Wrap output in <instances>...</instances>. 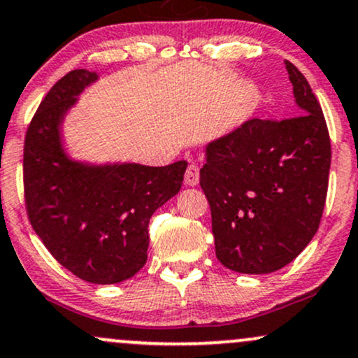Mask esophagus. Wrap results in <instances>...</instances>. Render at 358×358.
Returning <instances> with one entry per match:
<instances>
[{"label": "esophagus", "mask_w": 358, "mask_h": 358, "mask_svg": "<svg viewBox=\"0 0 358 358\" xmlns=\"http://www.w3.org/2000/svg\"><path fill=\"white\" fill-rule=\"evenodd\" d=\"M199 180H200V168L195 163H190L185 171V183L187 185L194 187V185H197Z\"/></svg>", "instance_id": "1"}]
</instances>
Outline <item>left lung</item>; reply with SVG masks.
I'll use <instances>...</instances> for the list:
<instances>
[{
  "label": "left lung",
  "instance_id": "left-lung-1",
  "mask_svg": "<svg viewBox=\"0 0 358 358\" xmlns=\"http://www.w3.org/2000/svg\"><path fill=\"white\" fill-rule=\"evenodd\" d=\"M297 115L251 119L207 146L200 187L210 206L217 260L270 273L309 245L323 215L331 144L304 74L285 61Z\"/></svg>",
  "mask_w": 358,
  "mask_h": 358
}]
</instances>
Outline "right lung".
Listing matches in <instances>:
<instances>
[{
  "instance_id": "right-lung-1",
  "label": "right lung",
  "mask_w": 358,
  "mask_h": 358,
  "mask_svg": "<svg viewBox=\"0 0 358 358\" xmlns=\"http://www.w3.org/2000/svg\"><path fill=\"white\" fill-rule=\"evenodd\" d=\"M88 69L69 71L30 120L23 146L29 221L64 268L92 284H119L148 260L149 219L182 188L187 161L168 166H86L68 159L59 125L86 85Z\"/></svg>"
}]
</instances>
